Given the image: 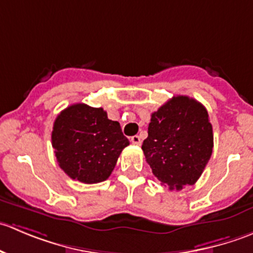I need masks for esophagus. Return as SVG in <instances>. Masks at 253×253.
<instances>
[{
  "instance_id": "esophagus-1",
  "label": "esophagus",
  "mask_w": 253,
  "mask_h": 253,
  "mask_svg": "<svg viewBox=\"0 0 253 253\" xmlns=\"http://www.w3.org/2000/svg\"><path fill=\"white\" fill-rule=\"evenodd\" d=\"M131 142L133 143V144H141L142 143V139H141V137L138 136V134H136V136H132L131 137Z\"/></svg>"
}]
</instances>
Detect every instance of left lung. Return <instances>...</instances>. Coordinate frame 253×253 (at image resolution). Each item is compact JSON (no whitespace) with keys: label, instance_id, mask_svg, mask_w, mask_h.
Listing matches in <instances>:
<instances>
[{"label":"left lung","instance_id":"1","mask_svg":"<svg viewBox=\"0 0 253 253\" xmlns=\"http://www.w3.org/2000/svg\"><path fill=\"white\" fill-rule=\"evenodd\" d=\"M145 160L170 190H182L200 178L213 152L208 111L197 100L172 96L153 112L143 141Z\"/></svg>","mask_w":253,"mask_h":253}]
</instances>
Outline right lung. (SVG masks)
<instances>
[{"instance_id":"add662e5","label":"right lung","mask_w":253,"mask_h":253,"mask_svg":"<svg viewBox=\"0 0 253 253\" xmlns=\"http://www.w3.org/2000/svg\"><path fill=\"white\" fill-rule=\"evenodd\" d=\"M51 141L61 169L83 183L109 178L122 149L129 144L119 122L109 120L103 108L81 103L56 117Z\"/></svg>"}]
</instances>
